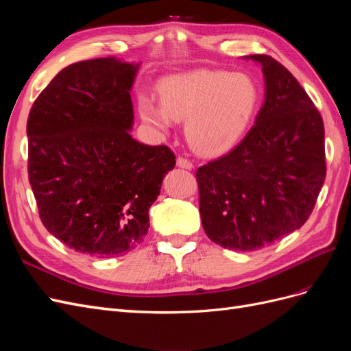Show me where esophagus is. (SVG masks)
Listing matches in <instances>:
<instances>
[{
  "label": "esophagus",
  "mask_w": 351,
  "mask_h": 351,
  "mask_svg": "<svg viewBox=\"0 0 351 351\" xmlns=\"http://www.w3.org/2000/svg\"><path fill=\"white\" fill-rule=\"evenodd\" d=\"M177 165H178L180 168H186V169H192V168H193L192 161H189L187 158H183V156H178V158H177Z\"/></svg>",
  "instance_id": "1"
}]
</instances>
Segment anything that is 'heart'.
Returning a JSON list of instances; mask_svg holds the SVG:
<instances>
[{"label": "heart", "instance_id": "heart-1", "mask_svg": "<svg viewBox=\"0 0 351 351\" xmlns=\"http://www.w3.org/2000/svg\"><path fill=\"white\" fill-rule=\"evenodd\" d=\"M159 101L141 99L145 123L168 132L186 121V136L202 155H221L246 133L258 107L259 92L243 73L197 70L165 77L158 86Z\"/></svg>", "mask_w": 351, "mask_h": 351}]
</instances>
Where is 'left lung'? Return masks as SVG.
I'll return each instance as SVG.
<instances>
[{
    "mask_svg": "<svg viewBox=\"0 0 351 351\" xmlns=\"http://www.w3.org/2000/svg\"><path fill=\"white\" fill-rule=\"evenodd\" d=\"M262 67L265 101L246 137L230 154L199 167V210L219 246L252 252L299 230L325 182L322 117L277 60L243 57Z\"/></svg>",
    "mask_w": 351,
    "mask_h": 351,
    "instance_id": "obj_1",
    "label": "left lung"
}]
</instances>
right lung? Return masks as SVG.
Listing matches in <instances>:
<instances>
[{
	"mask_svg": "<svg viewBox=\"0 0 351 351\" xmlns=\"http://www.w3.org/2000/svg\"><path fill=\"white\" fill-rule=\"evenodd\" d=\"M139 67L115 57L74 62L29 112L27 171L42 224L95 258L123 256L143 241L147 212L176 165L169 147L129 133Z\"/></svg>",
	"mask_w": 351,
	"mask_h": 351,
	"instance_id": "add662e5",
	"label": "right lung"
}]
</instances>
